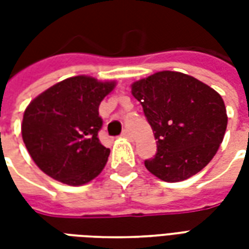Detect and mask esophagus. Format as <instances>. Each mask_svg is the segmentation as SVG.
<instances>
[{"label":"esophagus","mask_w":249,"mask_h":249,"mask_svg":"<svg viewBox=\"0 0 249 249\" xmlns=\"http://www.w3.org/2000/svg\"><path fill=\"white\" fill-rule=\"evenodd\" d=\"M123 137H125V139H130V133H129V130H126L125 129L124 132H123Z\"/></svg>","instance_id":"esophagus-1"}]
</instances>
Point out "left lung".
<instances>
[{"instance_id":"1","label":"left lung","mask_w":249,"mask_h":249,"mask_svg":"<svg viewBox=\"0 0 249 249\" xmlns=\"http://www.w3.org/2000/svg\"><path fill=\"white\" fill-rule=\"evenodd\" d=\"M152 126L157 152L146 169L168 183L200 172L219 149L227 129V110L214 89L180 71H157L132 84Z\"/></svg>"}]
</instances>
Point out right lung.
<instances>
[{
  "label": "right lung",
  "instance_id": "obj_1",
  "mask_svg": "<svg viewBox=\"0 0 249 249\" xmlns=\"http://www.w3.org/2000/svg\"><path fill=\"white\" fill-rule=\"evenodd\" d=\"M116 82L88 76L53 85L25 109L22 140L30 157L48 176L68 185L97 178L110 151L100 142L98 107Z\"/></svg>",
  "mask_w": 249,
  "mask_h": 249
}]
</instances>
